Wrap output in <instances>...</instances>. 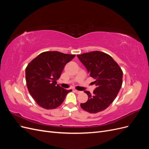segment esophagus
<instances>
[{
	"instance_id": "obj_1",
	"label": "esophagus",
	"mask_w": 149,
	"mask_h": 149,
	"mask_svg": "<svg viewBox=\"0 0 149 149\" xmlns=\"http://www.w3.org/2000/svg\"><path fill=\"white\" fill-rule=\"evenodd\" d=\"M74 91L76 93V94H79L80 93H81V91H78V90H76V89H74Z\"/></svg>"
}]
</instances>
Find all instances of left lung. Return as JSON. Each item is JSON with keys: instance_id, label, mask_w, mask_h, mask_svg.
Returning a JSON list of instances; mask_svg holds the SVG:
<instances>
[{"instance_id": "left-lung-1", "label": "left lung", "mask_w": 149, "mask_h": 149, "mask_svg": "<svg viewBox=\"0 0 149 149\" xmlns=\"http://www.w3.org/2000/svg\"><path fill=\"white\" fill-rule=\"evenodd\" d=\"M86 68L90 76L95 81L96 89L88 100L80 104L83 109L89 113H97L105 110L114 101L123 84V71L111 56L101 52L94 51L77 55Z\"/></svg>"}]
</instances>
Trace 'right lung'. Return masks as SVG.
Segmentation results:
<instances>
[{"label":"right lung","mask_w":149,"mask_h":149,"mask_svg":"<svg viewBox=\"0 0 149 149\" xmlns=\"http://www.w3.org/2000/svg\"><path fill=\"white\" fill-rule=\"evenodd\" d=\"M75 55L59 52H45L31 61L25 69V78L29 91L36 102L46 109L60 106L67 94V90L57 84L65 66Z\"/></svg>","instance_id":"obj_1"}]
</instances>
